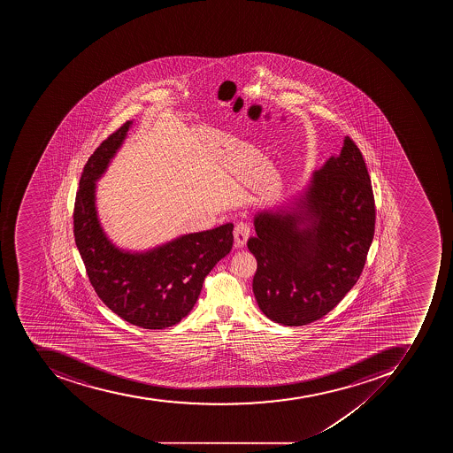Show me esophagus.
I'll return each mask as SVG.
<instances>
[{
    "label": "esophagus",
    "mask_w": 453,
    "mask_h": 453,
    "mask_svg": "<svg viewBox=\"0 0 453 453\" xmlns=\"http://www.w3.org/2000/svg\"><path fill=\"white\" fill-rule=\"evenodd\" d=\"M250 228L248 225L241 224L236 225L235 229H234V239H235V245L238 248H243L246 245V241L250 238Z\"/></svg>",
    "instance_id": "esophagus-1"
}]
</instances>
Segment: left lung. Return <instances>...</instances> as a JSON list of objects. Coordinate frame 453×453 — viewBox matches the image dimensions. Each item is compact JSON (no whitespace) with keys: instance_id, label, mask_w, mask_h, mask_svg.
I'll return each mask as SVG.
<instances>
[{"instance_id":"1","label":"left lung","mask_w":453,"mask_h":453,"mask_svg":"<svg viewBox=\"0 0 453 453\" xmlns=\"http://www.w3.org/2000/svg\"><path fill=\"white\" fill-rule=\"evenodd\" d=\"M253 293L262 313L304 326L333 311L360 278L374 238L372 187L363 154L344 137L337 157L314 172L286 205L253 217Z\"/></svg>"}]
</instances>
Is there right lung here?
Segmentation results:
<instances>
[{
	"mask_svg": "<svg viewBox=\"0 0 453 453\" xmlns=\"http://www.w3.org/2000/svg\"><path fill=\"white\" fill-rule=\"evenodd\" d=\"M133 121H126L90 156L76 194L73 232L90 283L119 318L137 327L161 330L193 311L203 279L226 257L234 225L194 232L146 250L113 243L100 224L96 182L123 146Z\"/></svg>",
	"mask_w": 453,
	"mask_h": 453,
	"instance_id": "add662e5",
	"label": "right lung"
}]
</instances>
